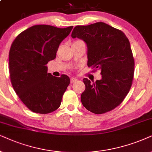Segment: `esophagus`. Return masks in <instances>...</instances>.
Segmentation results:
<instances>
[{
  "label": "esophagus",
  "mask_w": 152,
  "mask_h": 152,
  "mask_svg": "<svg viewBox=\"0 0 152 152\" xmlns=\"http://www.w3.org/2000/svg\"><path fill=\"white\" fill-rule=\"evenodd\" d=\"M71 83H76V81H77L78 79L76 78H74V77H72L71 78Z\"/></svg>",
  "instance_id": "esophagus-1"
}]
</instances>
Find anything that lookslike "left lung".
I'll return each mask as SVG.
<instances>
[{
    "instance_id": "8db88e82",
    "label": "left lung",
    "mask_w": 152,
    "mask_h": 152,
    "mask_svg": "<svg viewBox=\"0 0 152 152\" xmlns=\"http://www.w3.org/2000/svg\"><path fill=\"white\" fill-rule=\"evenodd\" d=\"M86 42L88 66L100 70L102 79L84 78L81 102L87 110L103 114L118 106L128 94L134 74V59L125 34L103 22L76 26L72 33Z\"/></svg>"
}]
</instances>
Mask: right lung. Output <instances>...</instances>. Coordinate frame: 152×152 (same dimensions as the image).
Returning <instances> with one entry per match:
<instances>
[{
  "mask_svg": "<svg viewBox=\"0 0 152 152\" xmlns=\"http://www.w3.org/2000/svg\"><path fill=\"white\" fill-rule=\"evenodd\" d=\"M72 28L33 26L21 32L12 44L10 80L18 96L32 112L47 114L60 106L70 79L64 74L52 76L46 64L55 59L60 44Z\"/></svg>",
  "mask_w": 152,
  "mask_h": 152,
  "instance_id": "right-lung-1",
  "label": "right lung"
}]
</instances>
